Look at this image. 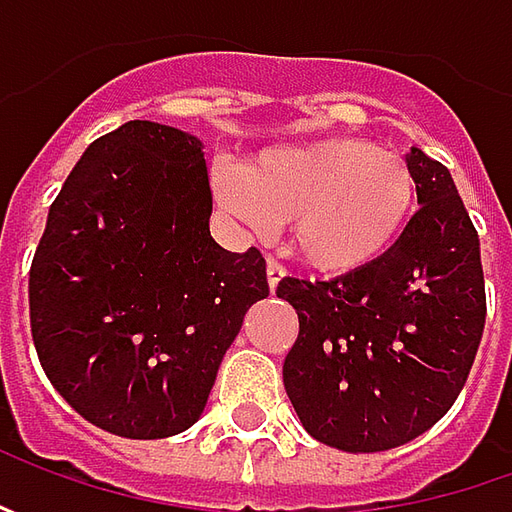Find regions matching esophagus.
<instances>
[{
    "mask_svg": "<svg viewBox=\"0 0 512 512\" xmlns=\"http://www.w3.org/2000/svg\"><path fill=\"white\" fill-rule=\"evenodd\" d=\"M285 267L279 265V262H273V259H267V285H270V290H276L279 287V282L285 279Z\"/></svg>",
    "mask_w": 512,
    "mask_h": 512,
    "instance_id": "obj_1",
    "label": "esophagus"
}]
</instances>
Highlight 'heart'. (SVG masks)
<instances>
[{
	"mask_svg": "<svg viewBox=\"0 0 512 512\" xmlns=\"http://www.w3.org/2000/svg\"><path fill=\"white\" fill-rule=\"evenodd\" d=\"M413 190L402 156L347 136L265 150L245 170L213 168L230 219L253 236L293 225V253L333 276L362 270L399 239Z\"/></svg>",
	"mask_w": 512,
	"mask_h": 512,
	"instance_id": "b5f03b06",
	"label": "heart"
}]
</instances>
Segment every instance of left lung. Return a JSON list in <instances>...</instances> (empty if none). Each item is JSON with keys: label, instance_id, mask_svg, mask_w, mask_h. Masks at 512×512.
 <instances>
[{"label": "left lung", "instance_id": "1", "mask_svg": "<svg viewBox=\"0 0 512 512\" xmlns=\"http://www.w3.org/2000/svg\"><path fill=\"white\" fill-rule=\"evenodd\" d=\"M419 210L376 262L330 282L287 276L299 313L282 376L316 442L379 453L413 442L453 407L482 342L479 233L442 162L407 153Z\"/></svg>", "mask_w": 512, "mask_h": 512}]
</instances>
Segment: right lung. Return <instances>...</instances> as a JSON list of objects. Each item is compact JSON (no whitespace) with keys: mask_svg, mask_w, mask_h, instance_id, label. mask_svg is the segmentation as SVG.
Instances as JSON below:
<instances>
[{"mask_svg":"<svg viewBox=\"0 0 512 512\" xmlns=\"http://www.w3.org/2000/svg\"><path fill=\"white\" fill-rule=\"evenodd\" d=\"M202 142L133 119L96 139L53 199L30 265V333L59 396L125 439H168L265 299L256 247L210 236Z\"/></svg>","mask_w":512,"mask_h":512,"instance_id":"right-lung-1","label":"right lung"}]
</instances>
